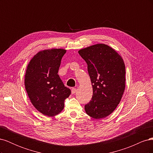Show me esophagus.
<instances>
[{"label":"esophagus","mask_w":153,"mask_h":153,"mask_svg":"<svg viewBox=\"0 0 153 153\" xmlns=\"http://www.w3.org/2000/svg\"><path fill=\"white\" fill-rule=\"evenodd\" d=\"M76 92V88H72V89H71V93L72 94H75Z\"/></svg>","instance_id":"obj_1"}]
</instances>
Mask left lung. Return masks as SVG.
<instances>
[{
  "label": "left lung",
  "mask_w": 153,
  "mask_h": 153,
  "mask_svg": "<svg viewBox=\"0 0 153 153\" xmlns=\"http://www.w3.org/2000/svg\"><path fill=\"white\" fill-rule=\"evenodd\" d=\"M87 64L93 94L85 105L87 115L99 119L112 114L121 101L125 89L123 59L105 44H96L78 51Z\"/></svg>",
  "instance_id": "left-lung-1"
}]
</instances>
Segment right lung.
I'll list each match as a JSON object with an SVG mask.
<instances>
[{
	"label": "right lung",
	"mask_w": 153,
	"mask_h": 153,
	"mask_svg": "<svg viewBox=\"0 0 153 153\" xmlns=\"http://www.w3.org/2000/svg\"><path fill=\"white\" fill-rule=\"evenodd\" d=\"M64 49L39 52L29 62L25 73V86L32 104L39 112L48 117L63 110L64 101L71 90L64 86L58 75Z\"/></svg>",
	"instance_id": "1"
}]
</instances>
